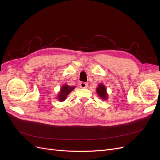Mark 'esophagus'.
<instances>
[{"instance_id":"1","label":"esophagus","mask_w":160,"mask_h":160,"mask_svg":"<svg viewBox=\"0 0 160 160\" xmlns=\"http://www.w3.org/2000/svg\"><path fill=\"white\" fill-rule=\"evenodd\" d=\"M79 85H80V88H88V84L85 83V82H81V83H80Z\"/></svg>"}]
</instances>
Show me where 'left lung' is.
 <instances>
[{"mask_svg": "<svg viewBox=\"0 0 160 160\" xmlns=\"http://www.w3.org/2000/svg\"><path fill=\"white\" fill-rule=\"evenodd\" d=\"M97 92H98V94L102 99H105L107 98L108 94L106 93V89L105 88V86L103 85L102 84L99 85V87L97 88Z\"/></svg>", "mask_w": 160, "mask_h": 160, "instance_id": "8db88e82", "label": "left lung"}]
</instances>
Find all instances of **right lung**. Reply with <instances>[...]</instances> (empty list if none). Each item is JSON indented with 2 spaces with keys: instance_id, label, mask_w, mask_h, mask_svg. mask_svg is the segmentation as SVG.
I'll list each match as a JSON object with an SVG mask.
<instances>
[{
  "instance_id": "1",
  "label": "right lung",
  "mask_w": 160,
  "mask_h": 160,
  "mask_svg": "<svg viewBox=\"0 0 160 160\" xmlns=\"http://www.w3.org/2000/svg\"><path fill=\"white\" fill-rule=\"evenodd\" d=\"M75 88V86L71 87L67 85H64L61 88L59 94L58 95V99L61 101H64L66 99L67 96L68 95L71 93V91L73 90Z\"/></svg>"
}]
</instances>
